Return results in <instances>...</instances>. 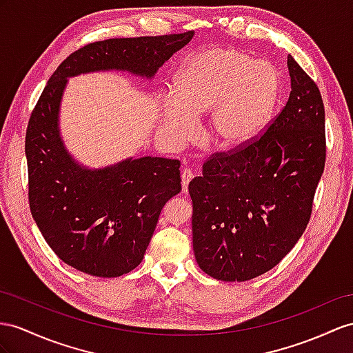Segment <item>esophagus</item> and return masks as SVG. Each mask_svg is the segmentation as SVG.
<instances>
[{"mask_svg": "<svg viewBox=\"0 0 353 353\" xmlns=\"http://www.w3.org/2000/svg\"><path fill=\"white\" fill-rule=\"evenodd\" d=\"M192 179H194L192 170L185 168V170L182 171V188H183V192L188 191V185H189V182H191Z\"/></svg>", "mask_w": 353, "mask_h": 353, "instance_id": "esophagus-1", "label": "esophagus"}]
</instances>
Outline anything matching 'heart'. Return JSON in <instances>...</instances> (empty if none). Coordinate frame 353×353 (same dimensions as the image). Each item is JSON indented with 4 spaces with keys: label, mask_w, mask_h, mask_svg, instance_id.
<instances>
[{
    "label": "heart",
    "mask_w": 353,
    "mask_h": 353,
    "mask_svg": "<svg viewBox=\"0 0 353 353\" xmlns=\"http://www.w3.org/2000/svg\"><path fill=\"white\" fill-rule=\"evenodd\" d=\"M280 76L268 64L236 49L195 53L180 68L174 95L161 108V126L176 141L192 131V116L209 113L205 137L222 150L256 140L276 110Z\"/></svg>",
    "instance_id": "obj_1"
}]
</instances>
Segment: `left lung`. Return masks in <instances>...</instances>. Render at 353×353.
<instances>
[{
    "instance_id": "1",
    "label": "left lung",
    "mask_w": 353,
    "mask_h": 353,
    "mask_svg": "<svg viewBox=\"0 0 353 353\" xmlns=\"http://www.w3.org/2000/svg\"><path fill=\"white\" fill-rule=\"evenodd\" d=\"M291 94L259 140L216 155L189 183L198 267L245 282L277 265L309 223L325 167V110L318 86L288 57Z\"/></svg>"
}]
</instances>
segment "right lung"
<instances>
[{"instance_id":"right-lung-1","label":"right lung","mask_w":353,"mask_h":353,"mask_svg":"<svg viewBox=\"0 0 353 353\" xmlns=\"http://www.w3.org/2000/svg\"><path fill=\"white\" fill-rule=\"evenodd\" d=\"M194 32L110 39L76 50L52 74L26 130L30 207L44 240L67 265L95 277H119L144 256L165 203L182 191L180 162L125 158L92 168L77 161L61 135L68 79L122 71L152 80Z\"/></svg>"}]
</instances>
